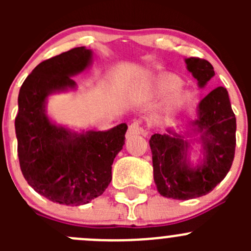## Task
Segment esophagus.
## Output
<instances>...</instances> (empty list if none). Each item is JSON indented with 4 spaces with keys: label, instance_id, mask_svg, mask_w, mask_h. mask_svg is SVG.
Listing matches in <instances>:
<instances>
[{
    "label": "esophagus",
    "instance_id": "obj_1",
    "mask_svg": "<svg viewBox=\"0 0 251 251\" xmlns=\"http://www.w3.org/2000/svg\"><path fill=\"white\" fill-rule=\"evenodd\" d=\"M142 132H143V130H142L140 123H138V121H135V123H132L130 126H128L127 132H126V137L127 138L133 137V136L141 135Z\"/></svg>",
    "mask_w": 251,
    "mask_h": 251
}]
</instances>
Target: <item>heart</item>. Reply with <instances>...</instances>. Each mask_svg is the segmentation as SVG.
I'll use <instances>...</instances> for the list:
<instances>
[{
  "mask_svg": "<svg viewBox=\"0 0 251 251\" xmlns=\"http://www.w3.org/2000/svg\"><path fill=\"white\" fill-rule=\"evenodd\" d=\"M182 85L181 77L175 74H165L159 77L155 82V93L160 97H166L171 93L175 92L170 97L166 104V110L168 113H174L187 100V93L183 91H177Z\"/></svg>",
  "mask_w": 251,
  "mask_h": 251,
  "instance_id": "obj_1",
  "label": "heart"
}]
</instances>
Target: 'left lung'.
<instances>
[{
  "label": "left lung",
  "mask_w": 251,
  "mask_h": 251,
  "mask_svg": "<svg viewBox=\"0 0 251 251\" xmlns=\"http://www.w3.org/2000/svg\"><path fill=\"white\" fill-rule=\"evenodd\" d=\"M187 69L205 87L215 75L214 68L201 58L184 59ZM235 115L228 92L220 86L206 95L197 108V118L189 123L187 141L171 128L168 133H154L149 140L153 156L154 182L166 198L188 201L210 193L231 169L235 151ZM199 135V139L195 136ZM192 140L201 141L203 159L193 166L189 160Z\"/></svg>",
  "instance_id": "obj_1"
}]
</instances>
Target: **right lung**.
I'll use <instances>...</instances> for the list:
<instances>
[{
	"label": "right lung",
	"mask_w": 251,
	"mask_h": 251,
	"mask_svg": "<svg viewBox=\"0 0 251 251\" xmlns=\"http://www.w3.org/2000/svg\"><path fill=\"white\" fill-rule=\"evenodd\" d=\"M92 50L76 47L40 63L20 87L16 135L27 183L53 203L78 206L102 196L111 165L125 144L126 124L108 131L75 132L47 115L48 96L76 88L70 76L92 63Z\"/></svg>",
	"instance_id": "obj_1"
}]
</instances>
